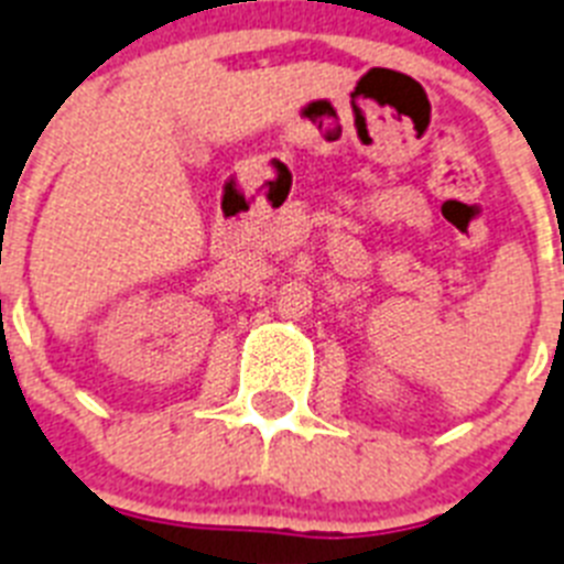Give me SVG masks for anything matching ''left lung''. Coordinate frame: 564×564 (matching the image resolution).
<instances>
[{
  "label": "left lung",
  "instance_id": "8db88e82",
  "mask_svg": "<svg viewBox=\"0 0 564 564\" xmlns=\"http://www.w3.org/2000/svg\"><path fill=\"white\" fill-rule=\"evenodd\" d=\"M562 260H564V258H562Z\"/></svg>",
  "mask_w": 564,
  "mask_h": 564
}]
</instances>
